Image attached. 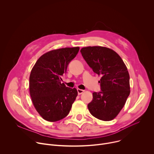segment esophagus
I'll list each match as a JSON object with an SVG mask.
<instances>
[{
	"instance_id": "1",
	"label": "esophagus",
	"mask_w": 154,
	"mask_h": 154,
	"mask_svg": "<svg viewBox=\"0 0 154 154\" xmlns=\"http://www.w3.org/2000/svg\"><path fill=\"white\" fill-rule=\"evenodd\" d=\"M77 92H78V94H82L83 92H84V90H80V89H77Z\"/></svg>"
}]
</instances>
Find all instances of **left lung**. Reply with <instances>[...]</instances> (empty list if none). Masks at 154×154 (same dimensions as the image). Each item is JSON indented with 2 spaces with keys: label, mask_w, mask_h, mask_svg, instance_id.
<instances>
[{
  "label": "left lung",
  "mask_w": 154,
  "mask_h": 154,
  "mask_svg": "<svg viewBox=\"0 0 154 154\" xmlns=\"http://www.w3.org/2000/svg\"><path fill=\"white\" fill-rule=\"evenodd\" d=\"M80 52L99 76L102 91L93 93L88 105L90 113L104 121L115 118L124 106L130 93V77L121 57L113 50L102 46L82 48Z\"/></svg>",
  "instance_id": "1"
}]
</instances>
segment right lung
<instances>
[{
  "mask_svg": "<svg viewBox=\"0 0 154 154\" xmlns=\"http://www.w3.org/2000/svg\"><path fill=\"white\" fill-rule=\"evenodd\" d=\"M80 48H65L49 51L41 56L31 71L29 91L36 110L49 122L66 116L78 93L61 82V75L79 52Z\"/></svg>",
  "mask_w": 154,
  "mask_h": 154,
  "instance_id": "add662e5",
  "label": "right lung"
}]
</instances>
